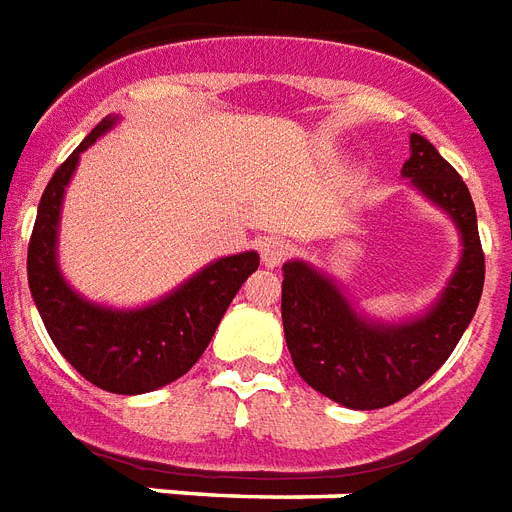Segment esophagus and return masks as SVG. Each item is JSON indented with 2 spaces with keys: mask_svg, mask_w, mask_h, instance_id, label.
I'll return each instance as SVG.
<instances>
[{
  "mask_svg": "<svg viewBox=\"0 0 512 512\" xmlns=\"http://www.w3.org/2000/svg\"><path fill=\"white\" fill-rule=\"evenodd\" d=\"M290 252H293V246L287 244V241H279V238H268L266 244H263V249H260L263 263H266L268 268L282 266L287 257H290Z\"/></svg>",
  "mask_w": 512,
  "mask_h": 512,
  "instance_id": "34e87169",
  "label": "esophagus"
}]
</instances>
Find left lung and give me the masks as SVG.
Masks as SVG:
<instances>
[{"instance_id":"obj_1","label":"left lung","mask_w":512,"mask_h":512,"mask_svg":"<svg viewBox=\"0 0 512 512\" xmlns=\"http://www.w3.org/2000/svg\"><path fill=\"white\" fill-rule=\"evenodd\" d=\"M401 176L458 227L461 260L429 312L380 323L352 309L331 276L304 260L282 266V325L298 374L314 391L350 410H380L429 380L475 317L486 279L478 217L467 184L423 135H410Z\"/></svg>"}]
</instances>
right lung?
<instances>
[{"mask_svg":"<svg viewBox=\"0 0 512 512\" xmlns=\"http://www.w3.org/2000/svg\"><path fill=\"white\" fill-rule=\"evenodd\" d=\"M116 119H102L48 181L37 206L26 274L45 331L75 372L102 391L135 396L179 380L198 363L230 301L260 266V255L219 257L173 293L140 309H111L75 293L56 260L64 187L73 179L81 151L111 130Z\"/></svg>","mask_w":512,"mask_h":512,"instance_id":"obj_1","label":"right lung"}]
</instances>
